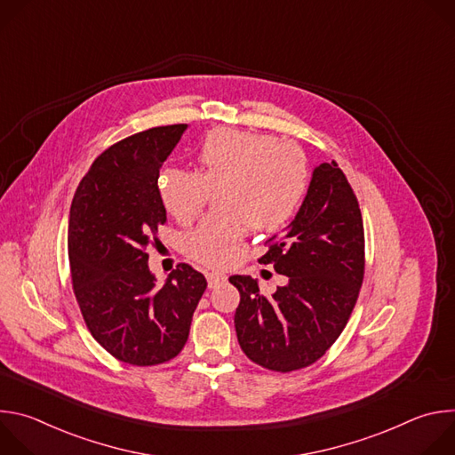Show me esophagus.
<instances>
[{
  "label": "esophagus",
  "instance_id": "esophagus-1",
  "mask_svg": "<svg viewBox=\"0 0 455 455\" xmlns=\"http://www.w3.org/2000/svg\"><path fill=\"white\" fill-rule=\"evenodd\" d=\"M207 281H209V288H218L220 284H223L227 281V275L225 274H220V272H211L207 274Z\"/></svg>",
  "mask_w": 455,
  "mask_h": 455
}]
</instances>
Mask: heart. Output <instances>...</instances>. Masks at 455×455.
Listing matches in <instances>:
<instances>
[{"mask_svg": "<svg viewBox=\"0 0 455 455\" xmlns=\"http://www.w3.org/2000/svg\"><path fill=\"white\" fill-rule=\"evenodd\" d=\"M196 158L198 172L171 167L156 185L164 209L180 223L190 221L216 194L221 212L181 237L183 253L204 267L234 265L246 225L255 232L279 230L304 202L309 167L295 144L220 127L202 140Z\"/></svg>", "mask_w": 455, "mask_h": 455, "instance_id": "1", "label": "heart"}]
</instances>
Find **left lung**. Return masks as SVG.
<instances>
[{
    "instance_id": "1",
    "label": "left lung",
    "mask_w": 455,
    "mask_h": 455,
    "mask_svg": "<svg viewBox=\"0 0 455 455\" xmlns=\"http://www.w3.org/2000/svg\"><path fill=\"white\" fill-rule=\"evenodd\" d=\"M259 263L286 286L265 297L250 275H232L241 300L234 323L243 353L277 372L311 365L344 331L365 268L363 221L355 192L333 160L315 167L306 198Z\"/></svg>"
}]
</instances>
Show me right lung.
Masks as SVG:
<instances>
[{
  "mask_svg": "<svg viewBox=\"0 0 455 455\" xmlns=\"http://www.w3.org/2000/svg\"><path fill=\"white\" fill-rule=\"evenodd\" d=\"M187 124L151 127L106 149L81 180L68 220L74 293L92 337L139 367L172 360L188 339L207 281L180 263L164 286L148 248L167 221L158 196L164 162Z\"/></svg>",
  "mask_w": 455,
  "mask_h": 455,
  "instance_id": "1",
  "label": "right lung"
}]
</instances>
